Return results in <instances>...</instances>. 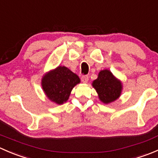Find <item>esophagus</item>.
Wrapping results in <instances>:
<instances>
[{"label":"esophagus","mask_w":158,"mask_h":158,"mask_svg":"<svg viewBox=\"0 0 158 158\" xmlns=\"http://www.w3.org/2000/svg\"><path fill=\"white\" fill-rule=\"evenodd\" d=\"M81 79H82V82H84V83H87L89 81V76H82V78H81Z\"/></svg>","instance_id":"34e87169"}]
</instances>
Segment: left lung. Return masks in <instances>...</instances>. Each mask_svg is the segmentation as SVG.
Wrapping results in <instances>:
<instances>
[{
	"label": "left lung",
	"mask_w": 158,
	"mask_h": 158,
	"mask_svg": "<svg viewBox=\"0 0 158 158\" xmlns=\"http://www.w3.org/2000/svg\"><path fill=\"white\" fill-rule=\"evenodd\" d=\"M92 85L98 93L100 101L106 105L119 98L123 89L122 81L117 79L109 69L101 70Z\"/></svg>",
	"instance_id": "8db88e82"
}]
</instances>
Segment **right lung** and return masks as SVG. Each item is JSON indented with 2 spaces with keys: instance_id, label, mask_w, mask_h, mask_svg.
I'll list each match as a JSON object with an SVG mask.
<instances>
[{
  "instance_id": "add662e5",
  "label": "right lung",
  "mask_w": 158,
  "mask_h": 158,
  "mask_svg": "<svg viewBox=\"0 0 158 158\" xmlns=\"http://www.w3.org/2000/svg\"><path fill=\"white\" fill-rule=\"evenodd\" d=\"M79 83V76L64 66H59L47 72L41 79L46 96L56 105H63L67 102L73 89Z\"/></svg>"
}]
</instances>
